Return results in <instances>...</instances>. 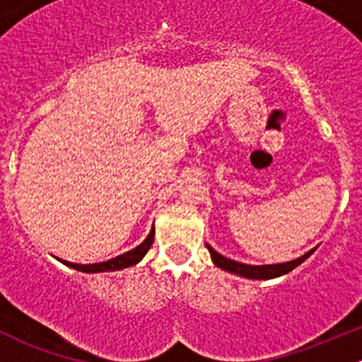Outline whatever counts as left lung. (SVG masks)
<instances>
[{
	"instance_id": "left-lung-1",
	"label": "left lung",
	"mask_w": 362,
	"mask_h": 362,
	"mask_svg": "<svg viewBox=\"0 0 362 362\" xmlns=\"http://www.w3.org/2000/svg\"><path fill=\"white\" fill-rule=\"evenodd\" d=\"M208 250H210V257L214 261V264L217 268L224 269V272L233 273V275L243 276V279H250V280H269V279H276V276H282L286 273L293 272L294 268H298L303 261L310 257V255L315 252V249L308 250L306 254H303L301 257L294 259V261L289 262H280V264H262V266H254V264H245V262H238L233 261V259L224 257L222 254H218L217 250L211 249L210 245L206 243Z\"/></svg>"
}]
</instances>
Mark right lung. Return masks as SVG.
Instances as JSON below:
<instances>
[{"mask_svg":"<svg viewBox=\"0 0 362 362\" xmlns=\"http://www.w3.org/2000/svg\"><path fill=\"white\" fill-rule=\"evenodd\" d=\"M154 235H156V229H154V226H152L148 236L140 243V245L134 247L133 250H127V252H124V254L117 255V257L108 259V261H105V262H96V264H76V262L63 261V259H59V261L63 262V264H66L68 268H73V269H76V272H82V273L119 272V269L129 268V266L138 264V262L145 257V254H147L148 249H151L152 242H154Z\"/></svg>","mask_w":362,"mask_h":362,"instance_id":"obj_1","label":"right lung"}]
</instances>
